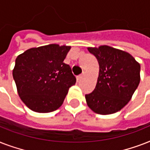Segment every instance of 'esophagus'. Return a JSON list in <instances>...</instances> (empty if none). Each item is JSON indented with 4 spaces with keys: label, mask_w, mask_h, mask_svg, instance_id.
Wrapping results in <instances>:
<instances>
[{
    "label": "esophagus",
    "mask_w": 150,
    "mask_h": 150,
    "mask_svg": "<svg viewBox=\"0 0 150 150\" xmlns=\"http://www.w3.org/2000/svg\"><path fill=\"white\" fill-rule=\"evenodd\" d=\"M83 76H84V74H82V75L77 76V81H79V80L82 79V78H83Z\"/></svg>",
    "instance_id": "34e87169"
}]
</instances>
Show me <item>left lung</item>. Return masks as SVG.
<instances>
[{
  "label": "left lung",
  "mask_w": 150,
  "mask_h": 150,
  "mask_svg": "<svg viewBox=\"0 0 150 150\" xmlns=\"http://www.w3.org/2000/svg\"><path fill=\"white\" fill-rule=\"evenodd\" d=\"M98 61L96 88L86 95L88 107L106 115L121 110L132 97L140 82V64L128 52L107 45L88 47Z\"/></svg>",
  "instance_id": "1"
}]
</instances>
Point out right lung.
Listing matches in <instances>:
<instances>
[{
  "instance_id": "add662e5",
  "label": "right lung",
  "mask_w": 150,
  "mask_h": 150,
  "mask_svg": "<svg viewBox=\"0 0 150 150\" xmlns=\"http://www.w3.org/2000/svg\"><path fill=\"white\" fill-rule=\"evenodd\" d=\"M71 46L49 44L33 47L15 59L12 71L17 92L27 107L37 113L56 110L76 82L64 63Z\"/></svg>"
}]
</instances>
